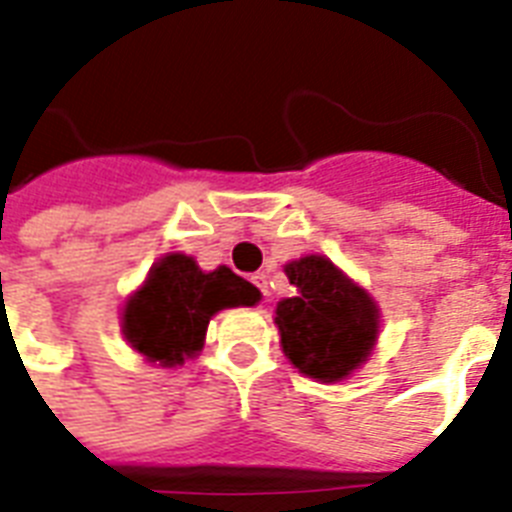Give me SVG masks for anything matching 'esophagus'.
<instances>
[{"instance_id": "1", "label": "esophagus", "mask_w": 512, "mask_h": 512, "mask_svg": "<svg viewBox=\"0 0 512 512\" xmlns=\"http://www.w3.org/2000/svg\"><path fill=\"white\" fill-rule=\"evenodd\" d=\"M251 282H253V285H256V288L261 290V293H264V298H269V288H267V275H264V272H256V275L251 277Z\"/></svg>"}]
</instances>
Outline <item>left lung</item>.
Masks as SVG:
<instances>
[{
    "label": "left lung",
    "instance_id": "left-lung-1",
    "mask_svg": "<svg viewBox=\"0 0 512 512\" xmlns=\"http://www.w3.org/2000/svg\"><path fill=\"white\" fill-rule=\"evenodd\" d=\"M296 296L275 309L282 354L306 378L338 383L370 359L380 333L378 301L320 253L285 264Z\"/></svg>",
    "mask_w": 512,
    "mask_h": 512
}]
</instances>
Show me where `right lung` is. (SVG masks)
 Returning a JSON list of instances; mask_svg holds the SVG:
<instances>
[{
	"mask_svg": "<svg viewBox=\"0 0 512 512\" xmlns=\"http://www.w3.org/2000/svg\"><path fill=\"white\" fill-rule=\"evenodd\" d=\"M259 301L261 290L230 267L206 272L187 253H166L124 301L121 333L150 365L179 367L203 351L214 314Z\"/></svg>",
	"mask_w": 512,
	"mask_h": 512,
	"instance_id": "obj_1",
	"label": "right lung"
}]
</instances>
